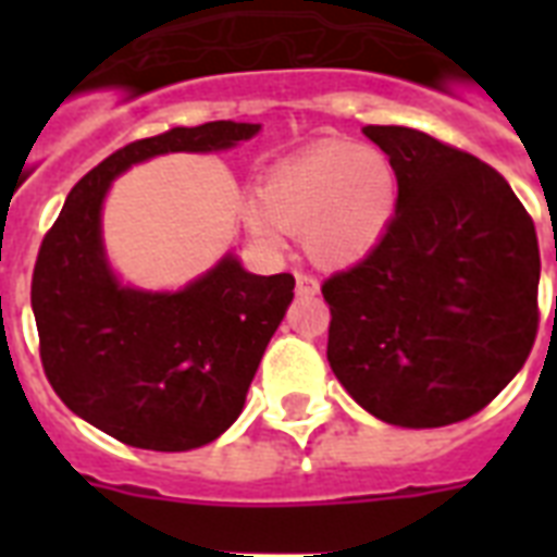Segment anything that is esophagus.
I'll use <instances>...</instances> for the list:
<instances>
[{"instance_id": "obj_1", "label": "esophagus", "mask_w": 557, "mask_h": 557, "mask_svg": "<svg viewBox=\"0 0 557 557\" xmlns=\"http://www.w3.org/2000/svg\"><path fill=\"white\" fill-rule=\"evenodd\" d=\"M321 292V283H318V277H312V274H297V295H318Z\"/></svg>"}]
</instances>
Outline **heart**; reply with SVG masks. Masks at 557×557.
<instances>
[{
	"instance_id": "obj_1",
	"label": "heart",
	"mask_w": 557,
	"mask_h": 557,
	"mask_svg": "<svg viewBox=\"0 0 557 557\" xmlns=\"http://www.w3.org/2000/svg\"><path fill=\"white\" fill-rule=\"evenodd\" d=\"M396 208V173L379 150L356 141H318L265 173L245 219L274 243L280 231L304 234L323 269H349L379 245Z\"/></svg>"
}]
</instances>
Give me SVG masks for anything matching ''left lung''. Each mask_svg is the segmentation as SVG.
<instances>
[{
  "label": "left lung",
  "instance_id": "left-lung-1",
  "mask_svg": "<svg viewBox=\"0 0 557 557\" xmlns=\"http://www.w3.org/2000/svg\"><path fill=\"white\" fill-rule=\"evenodd\" d=\"M398 182L396 213L352 269L323 280L332 372L381 422L480 413L537 335L535 222L485 161L407 126H364Z\"/></svg>",
  "mask_w": 557,
  "mask_h": 557
}]
</instances>
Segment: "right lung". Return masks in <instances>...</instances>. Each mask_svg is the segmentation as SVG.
I'll list each match as a JSON object with an SVG mask.
<instances>
[{"label": "right lung", "instance_id": "add662e5", "mask_svg": "<svg viewBox=\"0 0 557 557\" xmlns=\"http://www.w3.org/2000/svg\"><path fill=\"white\" fill-rule=\"evenodd\" d=\"M260 124L210 121L121 147L72 187L30 277L39 358L63 405L147 450L201 448L243 413L245 393L292 297V274H248L234 253L182 292L117 283L100 208L112 178L164 152L227 150Z\"/></svg>", "mask_w": 557, "mask_h": 557}]
</instances>
